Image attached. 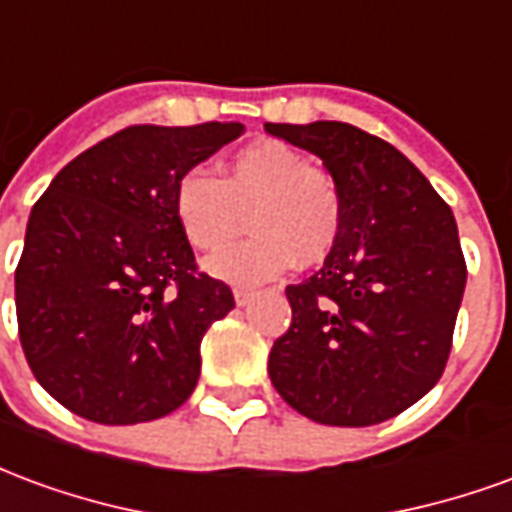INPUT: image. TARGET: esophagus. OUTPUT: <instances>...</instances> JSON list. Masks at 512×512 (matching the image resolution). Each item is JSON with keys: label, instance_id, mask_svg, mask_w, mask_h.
Returning <instances> with one entry per match:
<instances>
[{"label": "esophagus", "instance_id": "34e87169", "mask_svg": "<svg viewBox=\"0 0 512 512\" xmlns=\"http://www.w3.org/2000/svg\"><path fill=\"white\" fill-rule=\"evenodd\" d=\"M233 296H235V304H238V307H246L249 301L255 299V290H249V288H235V290H233Z\"/></svg>", "mask_w": 512, "mask_h": 512}]
</instances>
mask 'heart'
Returning <instances> with one entry per match:
<instances>
[{"mask_svg":"<svg viewBox=\"0 0 512 512\" xmlns=\"http://www.w3.org/2000/svg\"><path fill=\"white\" fill-rule=\"evenodd\" d=\"M172 211L200 252L230 244L249 211L252 235L205 263L213 277L238 285L277 277L293 260L299 266L326 260L345 219L343 191L332 172L310 167V158L277 139L235 150L219 178L202 167L180 172Z\"/></svg>","mask_w":512,"mask_h":512,"instance_id":"1","label":"heart"}]
</instances>
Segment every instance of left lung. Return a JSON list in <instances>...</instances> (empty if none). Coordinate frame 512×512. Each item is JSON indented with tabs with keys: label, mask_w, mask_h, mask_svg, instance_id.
I'll return each instance as SVG.
<instances>
[{
	"label": "left lung",
	"mask_w": 512,
	"mask_h": 512,
	"mask_svg": "<svg viewBox=\"0 0 512 512\" xmlns=\"http://www.w3.org/2000/svg\"><path fill=\"white\" fill-rule=\"evenodd\" d=\"M321 158L343 191V233L321 271L288 285L293 321L268 354L282 400L321 425L397 417L444 373L466 288L450 205L397 147L362 128L266 123Z\"/></svg>",
	"instance_id": "left-lung-1"
}]
</instances>
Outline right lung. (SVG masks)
Masks as SVG:
<instances>
[{
	"mask_svg": "<svg viewBox=\"0 0 512 512\" xmlns=\"http://www.w3.org/2000/svg\"><path fill=\"white\" fill-rule=\"evenodd\" d=\"M241 134V123L123 128L35 202L16 268L18 337L38 384L68 411L136 425L194 392L202 337L235 299L197 271L172 186Z\"/></svg>",
	"mask_w": 512,
	"mask_h": 512,
	"instance_id": "obj_1",
	"label": "right lung"
}]
</instances>
